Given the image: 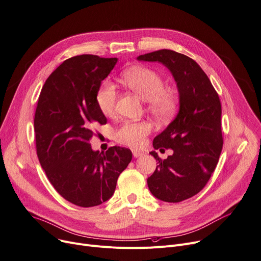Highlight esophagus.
<instances>
[{
    "label": "esophagus",
    "instance_id": "34e87169",
    "mask_svg": "<svg viewBox=\"0 0 261 261\" xmlns=\"http://www.w3.org/2000/svg\"><path fill=\"white\" fill-rule=\"evenodd\" d=\"M143 154V152L142 151H140V150H133V155L135 156V158H138V156H141Z\"/></svg>",
    "mask_w": 261,
    "mask_h": 261
}]
</instances>
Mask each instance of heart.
Segmentation results:
<instances>
[{
	"instance_id": "obj_1",
	"label": "heart",
	"mask_w": 261,
	"mask_h": 261,
	"mask_svg": "<svg viewBox=\"0 0 261 261\" xmlns=\"http://www.w3.org/2000/svg\"><path fill=\"white\" fill-rule=\"evenodd\" d=\"M120 81L132 91L148 101L150 112L158 118L167 119L177 108V96L170 89L165 88L163 77L154 70L146 67H134L123 71ZM117 100L115 86L105 82L98 88L95 101L105 116L113 115ZM151 132L150 123L146 121H125L115 133V139L122 145L139 147L145 137Z\"/></svg>"
}]
</instances>
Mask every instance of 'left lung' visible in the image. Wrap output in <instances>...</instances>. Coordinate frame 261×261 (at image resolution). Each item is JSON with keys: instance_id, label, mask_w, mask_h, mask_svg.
Segmentation results:
<instances>
[{"instance_id": "left-lung-1", "label": "left lung", "mask_w": 261, "mask_h": 261, "mask_svg": "<svg viewBox=\"0 0 261 261\" xmlns=\"http://www.w3.org/2000/svg\"><path fill=\"white\" fill-rule=\"evenodd\" d=\"M137 59L164 64L177 84L179 112L153 140L155 149L171 148L173 154L162 160L151 151L159 166L147 179L154 197L176 203L203 189L217 167L223 148L221 101L206 73L190 57L160 49Z\"/></svg>"}]
</instances>
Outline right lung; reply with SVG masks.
I'll use <instances>...</instances> for the list:
<instances>
[{"instance_id":"right-lung-1","label":"right lung","mask_w":261,"mask_h":261,"mask_svg":"<svg viewBox=\"0 0 261 261\" xmlns=\"http://www.w3.org/2000/svg\"><path fill=\"white\" fill-rule=\"evenodd\" d=\"M117 58L81 55L65 60L45 81L35 112L36 152L55 190L81 207L109 200L132 161L128 148L93 151L95 125L107 123L95 95Z\"/></svg>"}]
</instances>
